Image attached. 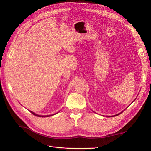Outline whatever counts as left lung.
I'll return each mask as SVG.
<instances>
[{
    "mask_svg": "<svg viewBox=\"0 0 151 151\" xmlns=\"http://www.w3.org/2000/svg\"><path fill=\"white\" fill-rule=\"evenodd\" d=\"M122 113V112H121V113H118V114H117V115H114V116H117V115H120V114H121ZM111 116L112 117V116ZM111 116H110V117H111ZM108 117H109V116H108Z\"/></svg>",
    "mask_w": 151,
    "mask_h": 151,
    "instance_id": "left-lung-1",
    "label": "left lung"
}]
</instances>
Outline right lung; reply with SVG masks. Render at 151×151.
Listing matches in <instances>:
<instances>
[{
    "instance_id": "add662e5",
    "label": "right lung",
    "mask_w": 151,
    "mask_h": 151,
    "mask_svg": "<svg viewBox=\"0 0 151 151\" xmlns=\"http://www.w3.org/2000/svg\"><path fill=\"white\" fill-rule=\"evenodd\" d=\"M32 114H33L34 115H35V116H39V117H48V116H52V115H47V116H42V115H37V114H35V113H33V111H30ZM54 115H55V114H54Z\"/></svg>"
}]
</instances>
